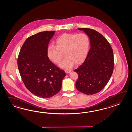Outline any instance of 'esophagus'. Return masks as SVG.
<instances>
[{
    "mask_svg": "<svg viewBox=\"0 0 132 132\" xmlns=\"http://www.w3.org/2000/svg\"><path fill=\"white\" fill-rule=\"evenodd\" d=\"M64 72L66 73H69L70 72V70H64Z\"/></svg>",
    "mask_w": 132,
    "mask_h": 132,
    "instance_id": "1",
    "label": "esophagus"
}]
</instances>
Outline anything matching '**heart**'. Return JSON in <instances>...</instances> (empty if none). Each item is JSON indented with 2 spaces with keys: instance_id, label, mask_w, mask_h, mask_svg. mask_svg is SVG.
I'll use <instances>...</instances> for the list:
<instances>
[{
  "instance_id": "obj_1",
  "label": "heart",
  "mask_w": 132,
  "mask_h": 132,
  "mask_svg": "<svg viewBox=\"0 0 132 132\" xmlns=\"http://www.w3.org/2000/svg\"><path fill=\"white\" fill-rule=\"evenodd\" d=\"M56 46L50 45L47 48V55L54 63L58 64L63 58L64 53L66 57L59 64L64 69H70L74 64L78 65L85 60L89 50L90 40L86 34H62L56 40Z\"/></svg>"
}]
</instances>
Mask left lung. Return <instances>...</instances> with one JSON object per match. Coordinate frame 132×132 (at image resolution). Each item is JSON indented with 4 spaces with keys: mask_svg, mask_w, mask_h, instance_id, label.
Instances as JSON below:
<instances>
[{
    "mask_svg": "<svg viewBox=\"0 0 132 132\" xmlns=\"http://www.w3.org/2000/svg\"><path fill=\"white\" fill-rule=\"evenodd\" d=\"M89 37L91 48L85 61L74 71L78 77L77 89L86 95H94L106 85L113 72L114 59L110 44L97 31L88 28H78Z\"/></svg>",
    "mask_w": 132,
    "mask_h": 132,
    "instance_id": "8db88e82",
    "label": "left lung"
}]
</instances>
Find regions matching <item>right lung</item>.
<instances>
[{"label":"right lung","instance_id":"1","mask_svg":"<svg viewBox=\"0 0 132 132\" xmlns=\"http://www.w3.org/2000/svg\"><path fill=\"white\" fill-rule=\"evenodd\" d=\"M55 32L43 31L28 37L18 58L19 72L26 88L41 98L51 97L59 92L66 74L47 56L48 45Z\"/></svg>","mask_w":132,"mask_h":132}]
</instances>
